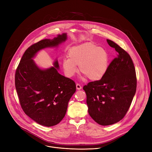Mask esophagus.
Here are the masks:
<instances>
[{"label": "esophagus", "instance_id": "1", "mask_svg": "<svg viewBox=\"0 0 152 152\" xmlns=\"http://www.w3.org/2000/svg\"><path fill=\"white\" fill-rule=\"evenodd\" d=\"M76 89H77V90H80V89H82V86H81L80 84H79L77 83V84H76Z\"/></svg>", "mask_w": 152, "mask_h": 152}]
</instances>
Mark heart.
Masks as SVG:
<instances>
[{
  "label": "heart",
  "instance_id": "b5f03b06",
  "mask_svg": "<svg viewBox=\"0 0 152 152\" xmlns=\"http://www.w3.org/2000/svg\"><path fill=\"white\" fill-rule=\"evenodd\" d=\"M68 58L63 60L62 66L66 75L73 77L78 71L90 80L98 81L107 73L109 66L107 51L92 42H87L71 47Z\"/></svg>",
  "mask_w": 152,
  "mask_h": 152
}]
</instances>
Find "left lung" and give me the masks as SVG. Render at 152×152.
I'll use <instances>...</instances> for the list:
<instances>
[{"instance_id": "obj_1", "label": "left lung", "mask_w": 152, "mask_h": 152, "mask_svg": "<svg viewBox=\"0 0 152 152\" xmlns=\"http://www.w3.org/2000/svg\"><path fill=\"white\" fill-rule=\"evenodd\" d=\"M107 41L117 52V57L110 63L101 79L83 87L89 114L102 126L121 120L131 106L137 87L135 70L130 55L113 41Z\"/></svg>"}]
</instances>
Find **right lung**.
<instances>
[{"label": "right lung", "instance_id": "1", "mask_svg": "<svg viewBox=\"0 0 152 152\" xmlns=\"http://www.w3.org/2000/svg\"><path fill=\"white\" fill-rule=\"evenodd\" d=\"M66 39V33H63L31 45L16 70L15 87L23 110L33 120L44 126H53L62 120L68 102L76 92V84L58 73L57 60L53 62V66L42 69L33 58L39 50L58 47Z\"/></svg>", "mask_w": 152, "mask_h": 152}]
</instances>
